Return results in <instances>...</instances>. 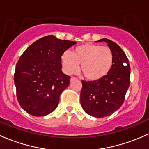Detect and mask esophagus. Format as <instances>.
Listing matches in <instances>:
<instances>
[{"label": "esophagus", "instance_id": "1", "mask_svg": "<svg viewBox=\"0 0 149 149\" xmlns=\"http://www.w3.org/2000/svg\"><path fill=\"white\" fill-rule=\"evenodd\" d=\"M76 79H76V77H73H73L70 78V81H73L76 80Z\"/></svg>", "mask_w": 149, "mask_h": 149}]
</instances>
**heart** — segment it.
I'll return each mask as SVG.
<instances>
[{
  "mask_svg": "<svg viewBox=\"0 0 149 149\" xmlns=\"http://www.w3.org/2000/svg\"><path fill=\"white\" fill-rule=\"evenodd\" d=\"M114 55L108 47L84 44L76 47L71 52H65L61 62L65 73L76 72L80 64V70L87 79L97 81L108 74L113 65Z\"/></svg>",
  "mask_w": 149,
  "mask_h": 149,
  "instance_id": "heart-1",
  "label": "heart"
}]
</instances>
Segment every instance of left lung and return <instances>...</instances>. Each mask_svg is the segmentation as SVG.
Returning a JSON list of instances; mask_svg holds the SVG:
<instances>
[{"instance_id": "1", "label": "left lung", "mask_w": 149, "mask_h": 149, "mask_svg": "<svg viewBox=\"0 0 149 149\" xmlns=\"http://www.w3.org/2000/svg\"><path fill=\"white\" fill-rule=\"evenodd\" d=\"M114 55L110 71L102 79L86 81L82 80L81 104L86 113L94 118H104L118 110L125 100L130 86V67L124 51L114 42L104 38Z\"/></svg>"}]
</instances>
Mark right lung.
Instances as JSON below:
<instances>
[{"mask_svg":"<svg viewBox=\"0 0 149 149\" xmlns=\"http://www.w3.org/2000/svg\"><path fill=\"white\" fill-rule=\"evenodd\" d=\"M76 42L48 35L31 44L16 63L14 84L18 102L37 117L53 112L70 77L61 70V56Z\"/></svg>","mask_w":149,"mask_h":149,"instance_id":"obj_1","label":"right lung"}]
</instances>
